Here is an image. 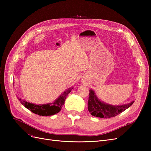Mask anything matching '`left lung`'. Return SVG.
Returning <instances> with one entry per match:
<instances>
[{
  "mask_svg": "<svg viewBox=\"0 0 151 151\" xmlns=\"http://www.w3.org/2000/svg\"><path fill=\"white\" fill-rule=\"evenodd\" d=\"M134 101L128 104L123 105L114 106L105 103L98 98L94 91L92 89L89 90L88 99V111L91 115L102 118H109L114 117L122 112L124 111L126 109L131 106Z\"/></svg>",
  "mask_w": 151,
  "mask_h": 151,
  "instance_id": "1",
  "label": "left lung"
}]
</instances>
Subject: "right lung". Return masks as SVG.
I'll return each instance as SVG.
<instances>
[{"label": "right lung", "instance_id": "add662e5", "mask_svg": "<svg viewBox=\"0 0 151 151\" xmlns=\"http://www.w3.org/2000/svg\"><path fill=\"white\" fill-rule=\"evenodd\" d=\"M72 88H68L63 92L56 100L53 103H47V104H36L27 102L24 100H22L21 98L17 97V99L21 103L24 105L31 111L38 115L40 116H50L58 113L61 110L62 107L65 103V100L67 95L71 92Z\"/></svg>", "mask_w": 151, "mask_h": 151}]
</instances>
